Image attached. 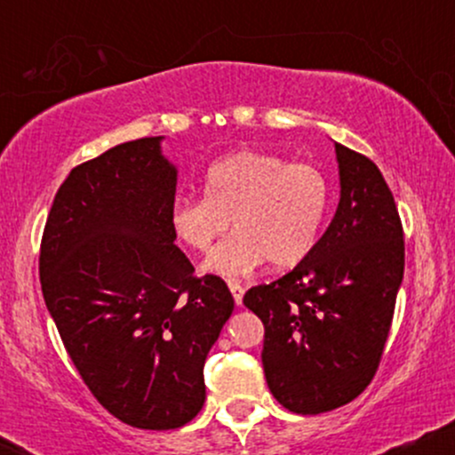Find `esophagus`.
Instances as JSON below:
<instances>
[{"label": "esophagus", "mask_w": 455, "mask_h": 455, "mask_svg": "<svg viewBox=\"0 0 455 455\" xmlns=\"http://www.w3.org/2000/svg\"><path fill=\"white\" fill-rule=\"evenodd\" d=\"M228 289H231V293H233V299H235V304H237V306H242V301H243V286L239 284L237 280H228Z\"/></svg>", "instance_id": "1"}]
</instances>
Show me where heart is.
Listing matches in <instances>:
<instances>
[{
  "mask_svg": "<svg viewBox=\"0 0 455 455\" xmlns=\"http://www.w3.org/2000/svg\"><path fill=\"white\" fill-rule=\"evenodd\" d=\"M203 195L177 198L169 222L195 252L212 250L233 222L235 231L205 263L218 275L248 274L263 260L271 269L299 265L316 245L331 205V184L318 166L260 149H237L212 162Z\"/></svg>",
  "mask_w": 455,
  "mask_h": 455,
  "instance_id": "1",
  "label": "heart"
}]
</instances>
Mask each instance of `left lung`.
I'll return each instance as SVG.
<instances>
[{
	"mask_svg": "<svg viewBox=\"0 0 455 455\" xmlns=\"http://www.w3.org/2000/svg\"><path fill=\"white\" fill-rule=\"evenodd\" d=\"M340 203L293 271L252 286L245 307L265 325L274 398L299 415L348 404L377 374L404 274V231L372 160L336 143Z\"/></svg>",
	"mask_w": 455,
	"mask_h": 455,
	"instance_id": "obj_1",
	"label": "left lung"
}]
</instances>
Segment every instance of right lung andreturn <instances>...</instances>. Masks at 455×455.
<instances>
[{"label": "right lung", "mask_w": 455, "mask_h": 455, "mask_svg": "<svg viewBox=\"0 0 455 455\" xmlns=\"http://www.w3.org/2000/svg\"><path fill=\"white\" fill-rule=\"evenodd\" d=\"M145 137L75 166L40 243L44 304L100 404L140 430H175L205 402L203 365L233 312L220 275L196 278L169 212L177 171Z\"/></svg>", "instance_id": "add662e5"}]
</instances>
